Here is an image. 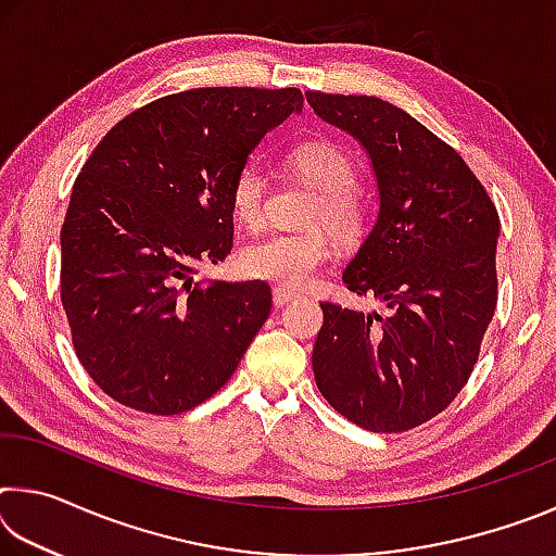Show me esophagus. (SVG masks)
I'll return each mask as SVG.
<instances>
[{
  "label": "esophagus",
  "mask_w": 556,
  "mask_h": 556,
  "mask_svg": "<svg viewBox=\"0 0 556 556\" xmlns=\"http://www.w3.org/2000/svg\"><path fill=\"white\" fill-rule=\"evenodd\" d=\"M296 296H299L296 291L281 289V287H275V291H271V301H275V306H287V304H291V301H294Z\"/></svg>",
  "instance_id": "obj_1"
}]
</instances>
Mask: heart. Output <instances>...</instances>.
I'll return each instance as SVG.
<instances>
[{
    "label": "heart",
    "instance_id": "obj_1",
    "mask_svg": "<svg viewBox=\"0 0 556 556\" xmlns=\"http://www.w3.org/2000/svg\"><path fill=\"white\" fill-rule=\"evenodd\" d=\"M287 162L304 181L321 191L306 218L312 228L304 232H271L250 242L240 252V269L252 279L269 281L281 289H299L333 255V240L327 231L331 229L338 242L355 244L368 230V208L357 195V166L338 144L312 139L291 149ZM230 205L244 228L257 230L265 223L267 178L257 166H244L235 176Z\"/></svg>",
    "mask_w": 556,
    "mask_h": 556
}]
</instances>
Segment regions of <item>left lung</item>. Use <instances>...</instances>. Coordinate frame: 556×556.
I'll return each instance as SVG.
<instances>
[{
	"label": "left lung",
	"instance_id": "left-lung-1",
	"mask_svg": "<svg viewBox=\"0 0 556 556\" xmlns=\"http://www.w3.org/2000/svg\"><path fill=\"white\" fill-rule=\"evenodd\" d=\"M306 100L372 162L378 220L343 281L388 308L324 301L314 378L353 425L397 434L444 412L473 372L497 304L501 220L456 149L404 110L372 96L308 90Z\"/></svg>",
	"mask_w": 556,
	"mask_h": 556
}]
</instances>
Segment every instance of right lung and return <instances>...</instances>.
<instances>
[{
	"label": "right lung",
	"mask_w": 556,
	"mask_h": 556,
	"mask_svg": "<svg viewBox=\"0 0 556 556\" xmlns=\"http://www.w3.org/2000/svg\"><path fill=\"white\" fill-rule=\"evenodd\" d=\"M296 88H195L119 119L73 184L61 301L73 348L125 407L181 414L218 392L271 312L265 281L195 279L232 250L230 188Z\"/></svg>",
	"instance_id": "1"
}]
</instances>
